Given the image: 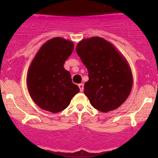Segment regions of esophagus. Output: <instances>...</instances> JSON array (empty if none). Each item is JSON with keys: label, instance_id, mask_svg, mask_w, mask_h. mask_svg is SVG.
<instances>
[{"label": "esophagus", "instance_id": "obj_1", "mask_svg": "<svg viewBox=\"0 0 158 158\" xmlns=\"http://www.w3.org/2000/svg\"><path fill=\"white\" fill-rule=\"evenodd\" d=\"M78 87H79V89H80L81 92L84 91V85H83V84H79V85H78Z\"/></svg>", "mask_w": 158, "mask_h": 158}]
</instances>
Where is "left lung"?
<instances>
[{
    "label": "left lung",
    "mask_w": 158,
    "mask_h": 158,
    "mask_svg": "<svg viewBox=\"0 0 158 158\" xmlns=\"http://www.w3.org/2000/svg\"><path fill=\"white\" fill-rule=\"evenodd\" d=\"M77 54L89 72L85 94L93 107L102 112L118 108L126 101L133 85V76L127 59L103 38L82 40Z\"/></svg>",
    "instance_id": "8db88e82"
}]
</instances>
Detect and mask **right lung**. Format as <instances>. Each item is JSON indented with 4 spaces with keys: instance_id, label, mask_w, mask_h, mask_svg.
Here are the masks:
<instances>
[{
    "instance_id": "1",
    "label": "right lung",
    "mask_w": 158,
    "mask_h": 158,
    "mask_svg": "<svg viewBox=\"0 0 158 158\" xmlns=\"http://www.w3.org/2000/svg\"><path fill=\"white\" fill-rule=\"evenodd\" d=\"M73 42L60 37L46 42L32 60L27 74V85L33 101L52 113L65 109L80 89L72 82L64 63L70 56Z\"/></svg>"
}]
</instances>
